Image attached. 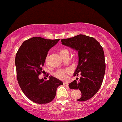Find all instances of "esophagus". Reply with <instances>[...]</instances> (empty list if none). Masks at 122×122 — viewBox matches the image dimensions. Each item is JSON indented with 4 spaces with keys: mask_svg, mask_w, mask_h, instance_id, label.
<instances>
[{
    "mask_svg": "<svg viewBox=\"0 0 122 122\" xmlns=\"http://www.w3.org/2000/svg\"><path fill=\"white\" fill-rule=\"evenodd\" d=\"M63 85H65V86H66V87H68V83H63Z\"/></svg>",
    "mask_w": 122,
    "mask_h": 122,
    "instance_id": "1",
    "label": "esophagus"
}]
</instances>
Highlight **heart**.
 Masks as SVG:
<instances>
[{"instance_id":"b5f03b06","label":"heart","mask_w":122,"mask_h":122,"mask_svg":"<svg viewBox=\"0 0 122 122\" xmlns=\"http://www.w3.org/2000/svg\"><path fill=\"white\" fill-rule=\"evenodd\" d=\"M60 55L63 57L66 53H68V50L65 49H62L60 50ZM48 56H46V61H48ZM70 73V70L68 69H66V70H60L57 71V72L55 73V75L58 78L61 80H66L67 77H68V75Z\"/></svg>"}]
</instances>
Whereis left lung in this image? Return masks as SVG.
Returning a JSON list of instances; mask_svg holds the SVG:
<instances>
[{
    "mask_svg": "<svg viewBox=\"0 0 122 122\" xmlns=\"http://www.w3.org/2000/svg\"><path fill=\"white\" fill-rule=\"evenodd\" d=\"M62 44L77 51L78 63L73 76L81 77L68 85L70 89H79L78 101H84L95 95L102 83L106 65L102 47L95 38L83 34L61 40Z\"/></svg>",
    "mask_w": 122,
    "mask_h": 122,
    "instance_id": "left-lung-1",
    "label": "left lung"
}]
</instances>
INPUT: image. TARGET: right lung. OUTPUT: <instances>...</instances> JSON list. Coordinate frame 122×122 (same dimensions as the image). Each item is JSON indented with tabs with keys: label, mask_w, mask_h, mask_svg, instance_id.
<instances>
[{
	"label": "right lung",
	"mask_w": 122,
	"mask_h": 122,
	"mask_svg": "<svg viewBox=\"0 0 122 122\" xmlns=\"http://www.w3.org/2000/svg\"><path fill=\"white\" fill-rule=\"evenodd\" d=\"M60 41L33 37L25 41L16 54L15 66L17 78L22 91L34 102L44 104L55 98L61 81L50 76L49 79H39L48 52Z\"/></svg>",
	"instance_id": "obj_1"
}]
</instances>
